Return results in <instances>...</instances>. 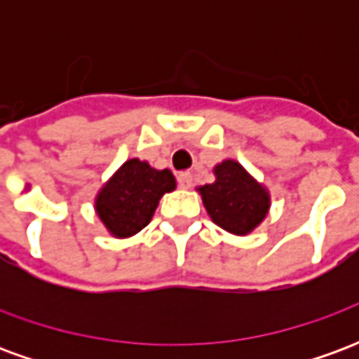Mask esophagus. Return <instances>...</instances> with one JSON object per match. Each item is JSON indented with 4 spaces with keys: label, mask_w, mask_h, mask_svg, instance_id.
<instances>
[{
    "label": "esophagus",
    "mask_w": 359,
    "mask_h": 359,
    "mask_svg": "<svg viewBox=\"0 0 359 359\" xmlns=\"http://www.w3.org/2000/svg\"><path fill=\"white\" fill-rule=\"evenodd\" d=\"M179 184L180 188H184V190H188V188L192 187V172L190 171H182L179 175Z\"/></svg>",
    "instance_id": "esophagus-1"
}]
</instances>
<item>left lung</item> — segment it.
Returning <instances> with one entry per match:
<instances>
[{"mask_svg":"<svg viewBox=\"0 0 359 359\" xmlns=\"http://www.w3.org/2000/svg\"><path fill=\"white\" fill-rule=\"evenodd\" d=\"M215 180L198 187L203 208L223 231L246 236L262 225L271 210V194L238 161L223 159L213 167Z\"/></svg>","mask_w":359,"mask_h":359,"instance_id":"8db88e82","label":"left lung"}]
</instances>
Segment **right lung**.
I'll use <instances>...</instances> for the list:
<instances>
[{"label":"right lung","instance_id":"right-lung-1","mask_svg":"<svg viewBox=\"0 0 359 359\" xmlns=\"http://www.w3.org/2000/svg\"><path fill=\"white\" fill-rule=\"evenodd\" d=\"M177 188L169 169H154L133 157L103 182L94 198L95 215L113 238H130L148 225L159 200Z\"/></svg>","mask_w":359,"mask_h":359}]
</instances>
